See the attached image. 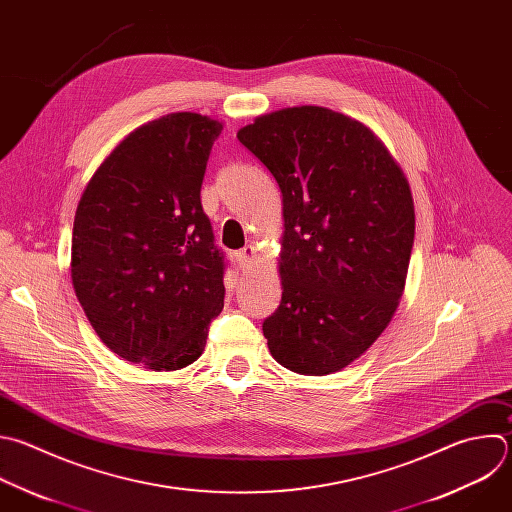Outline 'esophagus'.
Masks as SVG:
<instances>
[{
  "label": "esophagus",
  "mask_w": 512,
  "mask_h": 512,
  "mask_svg": "<svg viewBox=\"0 0 512 512\" xmlns=\"http://www.w3.org/2000/svg\"><path fill=\"white\" fill-rule=\"evenodd\" d=\"M235 259H237V263H239L241 269H249L251 263H253V259H255V247H253V245H245L241 251L235 253Z\"/></svg>",
  "instance_id": "34e87169"
}]
</instances>
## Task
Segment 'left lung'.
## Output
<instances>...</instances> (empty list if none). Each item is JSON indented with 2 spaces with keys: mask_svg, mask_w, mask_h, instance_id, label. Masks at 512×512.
I'll return each instance as SVG.
<instances>
[{
  "mask_svg": "<svg viewBox=\"0 0 512 512\" xmlns=\"http://www.w3.org/2000/svg\"><path fill=\"white\" fill-rule=\"evenodd\" d=\"M283 197L281 303L263 321L271 356L303 376L339 372L390 323L414 245L410 185L362 122L293 106L237 132Z\"/></svg>",
  "mask_w": 512,
  "mask_h": 512,
  "instance_id": "1",
  "label": "left lung"
}]
</instances>
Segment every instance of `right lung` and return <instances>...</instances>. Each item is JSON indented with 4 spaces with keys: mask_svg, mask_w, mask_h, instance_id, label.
<instances>
[{
    "mask_svg": "<svg viewBox=\"0 0 512 512\" xmlns=\"http://www.w3.org/2000/svg\"><path fill=\"white\" fill-rule=\"evenodd\" d=\"M223 124L173 112L130 132L78 203L72 283L102 342L154 372L187 368L225 303V255L201 205Z\"/></svg>",
    "mask_w": 512,
    "mask_h": 512,
    "instance_id": "add662e5",
    "label": "right lung"
}]
</instances>
